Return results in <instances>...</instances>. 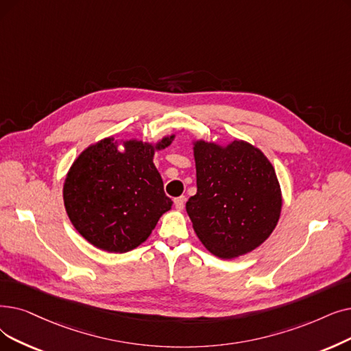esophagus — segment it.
<instances>
[{
    "label": "esophagus",
    "mask_w": 351,
    "mask_h": 351,
    "mask_svg": "<svg viewBox=\"0 0 351 351\" xmlns=\"http://www.w3.org/2000/svg\"><path fill=\"white\" fill-rule=\"evenodd\" d=\"M185 201H186L185 196L176 197V199H175V208H176L178 210H182V209H184V206H185Z\"/></svg>",
    "instance_id": "34e87169"
}]
</instances>
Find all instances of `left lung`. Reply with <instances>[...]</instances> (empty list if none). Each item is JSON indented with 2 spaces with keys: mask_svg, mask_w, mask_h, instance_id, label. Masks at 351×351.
Listing matches in <instances>:
<instances>
[{
  "mask_svg": "<svg viewBox=\"0 0 351 351\" xmlns=\"http://www.w3.org/2000/svg\"><path fill=\"white\" fill-rule=\"evenodd\" d=\"M196 195L186 202L205 248L222 260L248 254L272 234L282 208L276 171L248 142H193Z\"/></svg>",
  "mask_w": 351,
  "mask_h": 351,
  "instance_id": "8db88e82",
  "label": "left lung"
}]
</instances>
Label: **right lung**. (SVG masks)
Segmentation results:
<instances>
[{"mask_svg": "<svg viewBox=\"0 0 351 351\" xmlns=\"http://www.w3.org/2000/svg\"><path fill=\"white\" fill-rule=\"evenodd\" d=\"M175 134L155 145L138 139L106 138L86 147L66 176L63 199L77 232L99 250L123 254L145 242L159 218L172 208L154 163L156 150L169 146Z\"/></svg>", "mask_w": 351, "mask_h": 351, "instance_id": "add662e5", "label": "right lung"}]
</instances>
